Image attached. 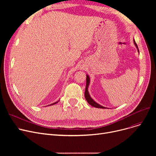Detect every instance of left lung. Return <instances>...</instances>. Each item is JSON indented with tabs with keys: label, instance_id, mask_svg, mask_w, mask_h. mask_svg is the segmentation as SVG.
I'll list each match as a JSON object with an SVG mask.
<instances>
[{
	"label": "left lung",
	"instance_id": "left-lung-1",
	"mask_svg": "<svg viewBox=\"0 0 156 156\" xmlns=\"http://www.w3.org/2000/svg\"><path fill=\"white\" fill-rule=\"evenodd\" d=\"M133 42H134V44L135 45V46L136 47L137 49H138V51L139 52V50H138V46L135 42V40H133ZM87 83H86V88H85V99L87 100V101L88 102V103L89 104H90L92 106H93V107H95V108H102V109H106L105 107H103V106L99 105V104H97V102H95L92 98L90 97V96L89 95V93H88V85H89V83H90V77L88 76V75H87Z\"/></svg>",
	"mask_w": 156,
	"mask_h": 156
}]
</instances>
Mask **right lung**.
<instances>
[{"mask_svg": "<svg viewBox=\"0 0 156 156\" xmlns=\"http://www.w3.org/2000/svg\"><path fill=\"white\" fill-rule=\"evenodd\" d=\"M56 103H57V102H55V103H53V104H51L50 105H54V104H56Z\"/></svg>", "mask_w": 156, "mask_h": 156, "instance_id": "1", "label": "right lung"}]
</instances>
